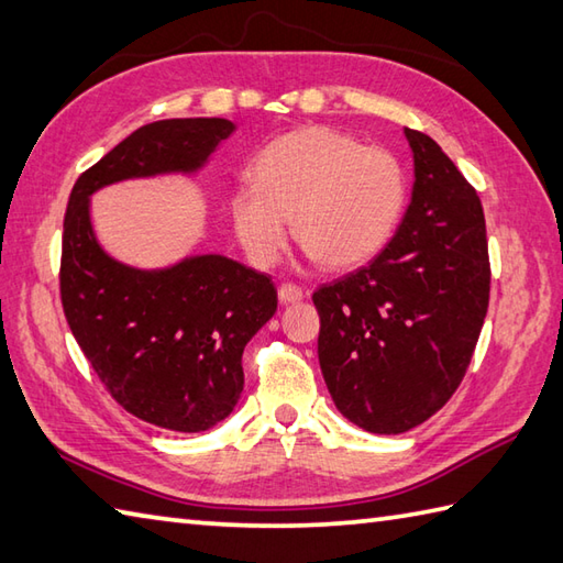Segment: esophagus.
Segmentation results:
<instances>
[{
  "label": "esophagus",
  "instance_id": "obj_1",
  "mask_svg": "<svg viewBox=\"0 0 563 563\" xmlns=\"http://www.w3.org/2000/svg\"><path fill=\"white\" fill-rule=\"evenodd\" d=\"M278 297H280V302H283V305H295V302H300V300H302L305 292H302L300 285H295V283H283V285H280V290H278Z\"/></svg>",
  "mask_w": 563,
  "mask_h": 563
}]
</instances>
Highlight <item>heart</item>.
<instances>
[{
	"mask_svg": "<svg viewBox=\"0 0 563 563\" xmlns=\"http://www.w3.org/2000/svg\"><path fill=\"white\" fill-rule=\"evenodd\" d=\"M406 200L401 164L331 128L268 142L249 164V186L227 202L236 242L258 268L280 261L290 222L305 251L329 268H353L389 242Z\"/></svg>",
	"mask_w": 563,
	"mask_h": 563,
	"instance_id": "b5f03b06",
	"label": "heart"
}]
</instances>
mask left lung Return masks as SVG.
Wrapping results in <instances>:
<instances>
[{"mask_svg":"<svg viewBox=\"0 0 563 563\" xmlns=\"http://www.w3.org/2000/svg\"><path fill=\"white\" fill-rule=\"evenodd\" d=\"M411 202L367 266L319 288V365L336 409L397 435L460 387L492 290L482 200L433 137L404 128Z\"/></svg>","mask_w":563,"mask_h":563,"instance_id":"left-lung-1","label":"left lung"}]
</instances>
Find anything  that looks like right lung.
I'll list each match as a JSON object with an SVG mask.
<instances>
[{
  "label": "right lung",
  "instance_id": "obj_1",
  "mask_svg": "<svg viewBox=\"0 0 563 563\" xmlns=\"http://www.w3.org/2000/svg\"><path fill=\"white\" fill-rule=\"evenodd\" d=\"M234 130L227 118L142 125L77 178L65 212L59 295L79 349L128 413L178 433L234 411L244 345L275 314L278 292L266 273L222 254L130 266L99 242L91 196L135 178L196 176Z\"/></svg>",
  "mask_w": 563,
  "mask_h": 563
}]
</instances>
